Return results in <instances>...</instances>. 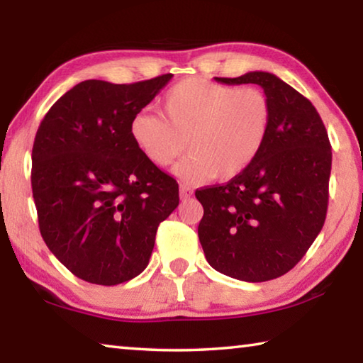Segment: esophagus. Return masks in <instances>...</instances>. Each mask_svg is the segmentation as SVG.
Here are the masks:
<instances>
[{
    "label": "esophagus",
    "mask_w": 363,
    "mask_h": 363,
    "mask_svg": "<svg viewBox=\"0 0 363 363\" xmlns=\"http://www.w3.org/2000/svg\"><path fill=\"white\" fill-rule=\"evenodd\" d=\"M179 194H181V199L182 200H187L190 196L194 195V190L190 189L187 184H181V189H179Z\"/></svg>",
    "instance_id": "1"
}]
</instances>
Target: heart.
I'll list each match as a JSON object with an SVG mask.
<instances>
[{"instance_id":"heart-1","label":"heart","mask_w":363,"mask_h":363,"mask_svg":"<svg viewBox=\"0 0 363 363\" xmlns=\"http://www.w3.org/2000/svg\"><path fill=\"white\" fill-rule=\"evenodd\" d=\"M163 113L143 110L131 118L138 150L168 167L186 150L174 173L184 181H229L261 155L272 126V104L262 89L182 79L163 96Z\"/></svg>"}]
</instances>
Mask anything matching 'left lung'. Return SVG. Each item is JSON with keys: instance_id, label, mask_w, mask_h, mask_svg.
Returning a JSON list of instances; mask_svg holds the SVG:
<instances>
[{"instance_id": "left-lung-1", "label": "left lung", "mask_w": 363, "mask_h": 363, "mask_svg": "<svg viewBox=\"0 0 363 363\" xmlns=\"http://www.w3.org/2000/svg\"><path fill=\"white\" fill-rule=\"evenodd\" d=\"M259 84L272 104V126L261 155L242 174L199 189V238L218 272L243 281L281 277L303 259L328 208L331 145L309 99L267 72L216 78Z\"/></svg>"}]
</instances>
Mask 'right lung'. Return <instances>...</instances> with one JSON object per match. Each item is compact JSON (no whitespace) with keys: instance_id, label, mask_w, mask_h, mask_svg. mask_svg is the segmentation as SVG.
<instances>
[{"instance_id":"add662e5","label":"right lung","mask_w":363,"mask_h":363,"mask_svg":"<svg viewBox=\"0 0 363 363\" xmlns=\"http://www.w3.org/2000/svg\"><path fill=\"white\" fill-rule=\"evenodd\" d=\"M173 78L131 84L86 79L49 108L32 150L40 232L78 279L118 285L149 264L179 186L138 150L131 118Z\"/></svg>"}]
</instances>
